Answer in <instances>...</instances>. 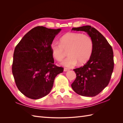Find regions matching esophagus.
Listing matches in <instances>:
<instances>
[{"mask_svg": "<svg viewBox=\"0 0 123 123\" xmlns=\"http://www.w3.org/2000/svg\"><path fill=\"white\" fill-rule=\"evenodd\" d=\"M64 71L65 72H67V71H69V69H68V68H65L64 69Z\"/></svg>", "mask_w": 123, "mask_h": 123, "instance_id": "1", "label": "esophagus"}]
</instances>
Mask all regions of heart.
Wrapping results in <instances>:
<instances>
[{"label": "heart", "mask_w": 123, "mask_h": 123, "mask_svg": "<svg viewBox=\"0 0 123 123\" xmlns=\"http://www.w3.org/2000/svg\"><path fill=\"white\" fill-rule=\"evenodd\" d=\"M93 43L90 36L80 33L69 32L63 35L60 43L54 40L51 44V50L53 57L61 61L68 51V57L61 64L67 67H73L77 63L79 65L85 64L92 54Z\"/></svg>", "instance_id": "1"}]
</instances>
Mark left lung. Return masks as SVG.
Segmentation results:
<instances>
[{"instance_id":"obj_1","label":"left lung","mask_w":123,"mask_h":123,"mask_svg":"<svg viewBox=\"0 0 123 123\" xmlns=\"http://www.w3.org/2000/svg\"><path fill=\"white\" fill-rule=\"evenodd\" d=\"M71 30L86 32L93 43L89 60L83 67L73 70L76 78L71 87L78 94L93 97L109 83L114 68L112 48L105 37L90 25L73 28Z\"/></svg>"}]
</instances>
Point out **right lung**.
Here are the masks:
<instances>
[{"instance_id": "1", "label": "right lung", "mask_w": 123, "mask_h": 123, "mask_svg": "<svg viewBox=\"0 0 123 123\" xmlns=\"http://www.w3.org/2000/svg\"><path fill=\"white\" fill-rule=\"evenodd\" d=\"M61 30L38 26L29 31L15 47L12 73L18 90L30 98L37 99L49 94L55 77L64 71L54 65L50 48Z\"/></svg>"}]
</instances>
